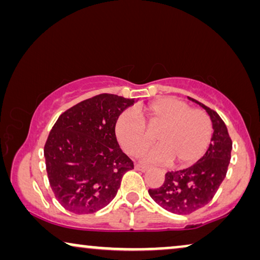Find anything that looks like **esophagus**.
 Listing matches in <instances>:
<instances>
[{"label":"esophagus","mask_w":260,"mask_h":260,"mask_svg":"<svg viewBox=\"0 0 260 260\" xmlns=\"http://www.w3.org/2000/svg\"><path fill=\"white\" fill-rule=\"evenodd\" d=\"M135 168H136L137 170H141V172H147V170L149 169L148 166H144V165H141V163H136L135 165Z\"/></svg>","instance_id":"1"}]
</instances>
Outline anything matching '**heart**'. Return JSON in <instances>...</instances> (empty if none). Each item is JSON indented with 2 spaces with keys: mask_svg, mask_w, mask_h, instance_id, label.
Listing matches in <instances>:
<instances>
[{
  "mask_svg": "<svg viewBox=\"0 0 260 260\" xmlns=\"http://www.w3.org/2000/svg\"><path fill=\"white\" fill-rule=\"evenodd\" d=\"M147 127L145 128V126ZM148 130H156L158 145L145 151L149 162L183 167L197 162L207 150L212 138V122L200 109H190L181 99L165 97L138 109L124 111L116 120L115 134L127 154L140 155L151 143Z\"/></svg>",
  "mask_w": 260,
  "mask_h": 260,
  "instance_id": "heart-1",
  "label": "heart"
}]
</instances>
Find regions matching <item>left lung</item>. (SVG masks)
I'll return each mask as SVG.
<instances>
[{"mask_svg": "<svg viewBox=\"0 0 260 260\" xmlns=\"http://www.w3.org/2000/svg\"><path fill=\"white\" fill-rule=\"evenodd\" d=\"M189 99L205 109L212 120L214 131L211 144L197 163L186 169L168 172L161 187L148 190L158 206L180 215L190 214L212 200L225 179L232 151V140L218 113L202 103Z\"/></svg>", "mask_w": 260, "mask_h": 260, "instance_id": "obj_1", "label": "left lung"}]
</instances>
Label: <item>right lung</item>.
Instances as JSON below:
<instances>
[{"mask_svg":"<svg viewBox=\"0 0 260 260\" xmlns=\"http://www.w3.org/2000/svg\"><path fill=\"white\" fill-rule=\"evenodd\" d=\"M135 99L102 93L61 113L46 141V170L59 204L91 214L116 197L134 162L119 148L116 120Z\"/></svg>","mask_w":260,"mask_h":260,"instance_id":"1","label":"right lung"}]
</instances>
